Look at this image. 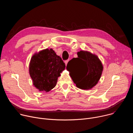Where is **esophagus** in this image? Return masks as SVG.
<instances>
[{"instance_id":"obj_1","label":"esophagus","mask_w":133,"mask_h":133,"mask_svg":"<svg viewBox=\"0 0 133 133\" xmlns=\"http://www.w3.org/2000/svg\"><path fill=\"white\" fill-rule=\"evenodd\" d=\"M68 61H69V60H67V61H65V65H66V66L67 65V63H68Z\"/></svg>"}]
</instances>
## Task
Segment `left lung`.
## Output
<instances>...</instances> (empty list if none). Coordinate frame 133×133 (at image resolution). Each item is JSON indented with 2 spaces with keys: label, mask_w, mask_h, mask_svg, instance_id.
Instances as JSON below:
<instances>
[{
  "label": "left lung",
  "mask_w": 133,
  "mask_h": 133,
  "mask_svg": "<svg viewBox=\"0 0 133 133\" xmlns=\"http://www.w3.org/2000/svg\"><path fill=\"white\" fill-rule=\"evenodd\" d=\"M78 57L74 58L67 64L66 68L76 86L82 89L88 90L95 86L101 78L103 66L97 55L81 50Z\"/></svg>",
  "instance_id": "1"
}]
</instances>
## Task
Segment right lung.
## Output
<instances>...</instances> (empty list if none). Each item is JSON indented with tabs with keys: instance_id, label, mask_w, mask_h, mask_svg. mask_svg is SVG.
I'll list each match as a JSON object with an SVG mask.
<instances>
[{
	"instance_id": "add662e5",
	"label": "right lung",
	"mask_w": 133,
	"mask_h": 133,
	"mask_svg": "<svg viewBox=\"0 0 133 133\" xmlns=\"http://www.w3.org/2000/svg\"><path fill=\"white\" fill-rule=\"evenodd\" d=\"M65 67L63 61L52 49L47 48L35 53L29 67L34 86L41 91H49L55 87Z\"/></svg>"
}]
</instances>
